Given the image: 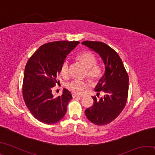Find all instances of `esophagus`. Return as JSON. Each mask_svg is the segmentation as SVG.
I'll use <instances>...</instances> for the list:
<instances>
[{"mask_svg": "<svg viewBox=\"0 0 155 155\" xmlns=\"http://www.w3.org/2000/svg\"><path fill=\"white\" fill-rule=\"evenodd\" d=\"M72 98H80V97H81V96H78V95H77V94H72Z\"/></svg>", "mask_w": 155, "mask_h": 155, "instance_id": "1", "label": "esophagus"}]
</instances>
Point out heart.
<instances>
[{
  "mask_svg": "<svg viewBox=\"0 0 155 155\" xmlns=\"http://www.w3.org/2000/svg\"><path fill=\"white\" fill-rule=\"evenodd\" d=\"M78 59L87 69V77L92 81H96L101 77L102 74V68L96 64V59L94 54L90 51H84L78 55ZM61 74L66 77L69 73V62L67 60L63 63L61 68ZM88 86V83L85 81L74 80L68 84L67 87L73 93L81 94L84 89Z\"/></svg>",
  "mask_w": 155,
  "mask_h": 155,
  "instance_id": "1",
  "label": "heart"
}]
</instances>
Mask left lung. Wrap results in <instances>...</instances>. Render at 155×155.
<instances>
[{
  "label": "left lung",
  "mask_w": 155,
  "mask_h": 155,
  "mask_svg": "<svg viewBox=\"0 0 155 155\" xmlns=\"http://www.w3.org/2000/svg\"><path fill=\"white\" fill-rule=\"evenodd\" d=\"M82 44L98 53L104 64V74L94 89L97 92L103 91L104 95L99 100L93 96L94 103L85 110V114L93 124L105 125L116 118L124 108L128 97V76L118 54L106 44L85 41Z\"/></svg>",
  "instance_id": "obj_1"
}]
</instances>
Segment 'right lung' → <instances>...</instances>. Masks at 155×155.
<instances>
[{
    "instance_id": "right-lung-1",
    "label": "right lung",
    "mask_w": 155,
    "mask_h": 155,
    "mask_svg": "<svg viewBox=\"0 0 155 155\" xmlns=\"http://www.w3.org/2000/svg\"><path fill=\"white\" fill-rule=\"evenodd\" d=\"M80 42L52 41L41 46L25 66L22 94L26 105L37 120L47 124L60 121L67 111L72 94L64 89L61 96H54L52 87L57 82L68 54Z\"/></svg>"
}]
</instances>
